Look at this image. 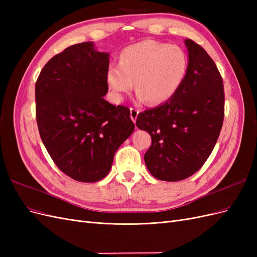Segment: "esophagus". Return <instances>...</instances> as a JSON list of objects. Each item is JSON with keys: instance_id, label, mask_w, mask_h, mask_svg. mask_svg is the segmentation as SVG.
<instances>
[{"instance_id": "obj_1", "label": "esophagus", "mask_w": 257, "mask_h": 257, "mask_svg": "<svg viewBox=\"0 0 257 257\" xmlns=\"http://www.w3.org/2000/svg\"><path fill=\"white\" fill-rule=\"evenodd\" d=\"M130 113H131V119L133 120V122L135 123V122H136V119H137V116H138V113H139L138 109H135V108H131V109H130Z\"/></svg>"}]
</instances>
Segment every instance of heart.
Here are the masks:
<instances>
[{
    "label": "heart",
    "instance_id": "b5f03b06",
    "mask_svg": "<svg viewBox=\"0 0 257 257\" xmlns=\"http://www.w3.org/2000/svg\"><path fill=\"white\" fill-rule=\"evenodd\" d=\"M188 56L179 46L151 40L124 48L119 65L106 69V84L112 99L119 102L134 87L139 102L160 105L172 98L184 81Z\"/></svg>",
    "mask_w": 257,
    "mask_h": 257
}]
</instances>
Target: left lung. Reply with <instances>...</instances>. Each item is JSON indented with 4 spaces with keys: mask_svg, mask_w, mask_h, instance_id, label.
Returning a JSON list of instances; mask_svg holds the SVG:
<instances>
[{
    "mask_svg": "<svg viewBox=\"0 0 257 257\" xmlns=\"http://www.w3.org/2000/svg\"><path fill=\"white\" fill-rule=\"evenodd\" d=\"M189 64L183 83L162 105L141 112L136 126L152 145L145 154L150 174L163 181H180L205 164L219 138L224 119L222 77L206 50L185 40Z\"/></svg>",
    "mask_w": 257,
    "mask_h": 257,
    "instance_id": "1",
    "label": "left lung"
}]
</instances>
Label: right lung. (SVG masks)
Here are the masks:
<instances>
[{"instance_id":"1","label":"right lung","mask_w":257,"mask_h":257,"mask_svg":"<svg viewBox=\"0 0 257 257\" xmlns=\"http://www.w3.org/2000/svg\"><path fill=\"white\" fill-rule=\"evenodd\" d=\"M109 53L92 42L76 44L50 59L35 84L36 120L51 159L80 182L102 180L115 151L135 128L125 106L107 94Z\"/></svg>"}]
</instances>
